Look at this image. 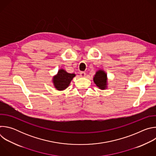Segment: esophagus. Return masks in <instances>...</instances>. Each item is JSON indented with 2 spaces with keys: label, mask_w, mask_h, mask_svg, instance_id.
Masks as SVG:
<instances>
[{
  "label": "esophagus",
  "mask_w": 156,
  "mask_h": 156,
  "mask_svg": "<svg viewBox=\"0 0 156 156\" xmlns=\"http://www.w3.org/2000/svg\"><path fill=\"white\" fill-rule=\"evenodd\" d=\"M80 76L82 78H84L86 76V73L84 72H80Z\"/></svg>",
  "instance_id": "esophagus-1"
}]
</instances>
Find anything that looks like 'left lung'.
I'll return each mask as SVG.
<instances>
[{
    "label": "left lung",
    "instance_id": "left-lung-1",
    "mask_svg": "<svg viewBox=\"0 0 156 156\" xmlns=\"http://www.w3.org/2000/svg\"><path fill=\"white\" fill-rule=\"evenodd\" d=\"M93 81L96 85L102 90H104L107 87V73L102 70H99L96 72L93 78Z\"/></svg>",
    "mask_w": 156,
    "mask_h": 156
}]
</instances>
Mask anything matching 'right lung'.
<instances>
[{
	"instance_id": "obj_1",
	"label": "right lung",
	"mask_w": 156,
	"mask_h": 156,
	"mask_svg": "<svg viewBox=\"0 0 156 156\" xmlns=\"http://www.w3.org/2000/svg\"><path fill=\"white\" fill-rule=\"evenodd\" d=\"M75 76V73H69L65 70L59 69L57 75L53 76L52 83L57 90L63 91L69 86L71 81Z\"/></svg>"
}]
</instances>
